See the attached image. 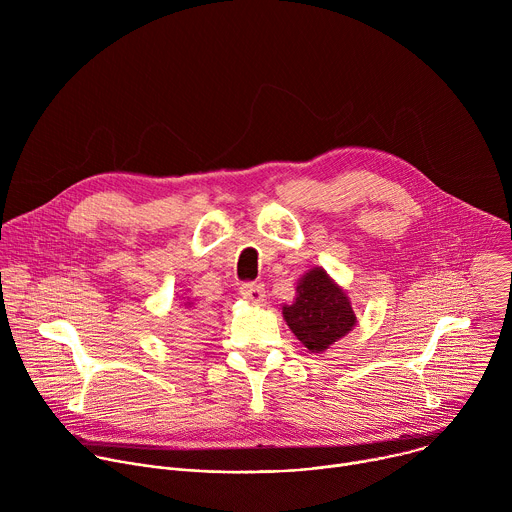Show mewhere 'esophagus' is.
<instances>
[{
  "mask_svg": "<svg viewBox=\"0 0 512 512\" xmlns=\"http://www.w3.org/2000/svg\"><path fill=\"white\" fill-rule=\"evenodd\" d=\"M241 296L253 304H261L265 300V287L263 283L259 281H247V283H241Z\"/></svg>",
  "mask_w": 512,
  "mask_h": 512,
  "instance_id": "34e87169",
  "label": "esophagus"
}]
</instances>
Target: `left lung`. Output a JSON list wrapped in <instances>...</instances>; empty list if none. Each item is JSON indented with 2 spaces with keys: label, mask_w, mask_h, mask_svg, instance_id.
I'll return each instance as SVG.
<instances>
[{
  "label": "left lung",
  "mask_w": 512,
  "mask_h": 512,
  "mask_svg": "<svg viewBox=\"0 0 512 512\" xmlns=\"http://www.w3.org/2000/svg\"><path fill=\"white\" fill-rule=\"evenodd\" d=\"M296 289L294 304L283 306V318L308 350L324 352L352 330L356 322L352 306L324 269L306 273Z\"/></svg>",
  "instance_id": "left-lung-1"
}]
</instances>
